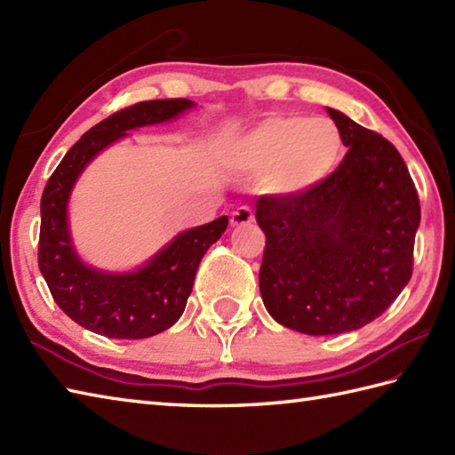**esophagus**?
<instances>
[{"instance_id":"34e87169","label":"esophagus","mask_w":455,"mask_h":455,"mask_svg":"<svg viewBox=\"0 0 455 455\" xmlns=\"http://www.w3.org/2000/svg\"><path fill=\"white\" fill-rule=\"evenodd\" d=\"M254 220V211L250 207H238L236 211H233L230 215V225L233 227H243V225H250Z\"/></svg>"}]
</instances>
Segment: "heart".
Instances as JSON below:
<instances>
[{
  "instance_id": "1",
  "label": "heart",
  "mask_w": 455,
  "mask_h": 455,
  "mask_svg": "<svg viewBox=\"0 0 455 455\" xmlns=\"http://www.w3.org/2000/svg\"><path fill=\"white\" fill-rule=\"evenodd\" d=\"M340 154L342 137L332 121L277 115L235 144L233 160L250 176H266L272 193L297 196L331 176Z\"/></svg>"
}]
</instances>
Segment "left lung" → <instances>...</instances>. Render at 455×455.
Returning <instances> with one entry per match:
<instances>
[{
    "label": "left lung",
    "instance_id": "obj_1",
    "mask_svg": "<svg viewBox=\"0 0 455 455\" xmlns=\"http://www.w3.org/2000/svg\"><path fill=\"white\" fill-rule=\"evenodd\" d=\"M347 147L331 176L297 196H262L259 293L279 324L311 336L357 331L412 275L420 203L407 164L381 134L336 109Z\"/></svg>",
    "mask_w": 455,
    "mask_h": 455
}]
</instances>
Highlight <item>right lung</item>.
Listing matches in <instances>:
<instances>
[{
	"label": "right lung",
	"mask_w": 455,
	"mask_h": 455,
	"mask_svg": "<svg viewBox=\"0 0 455 455\" xmlns=\"http://www.w3.org/2000/svg\"><path fill=\"white\" fill-rule=\"evenodd\" d=\"M193 105L183 98L154 100L113 113L66 152L46 181L41 199L38 267L56 305L95 334L140 340L170 328L186 308L201 258L227 230V217L189 228L131 274H105L85 266L68 233V197L90 160L127 131L170 121Z\"/></svg>",
	"instance_id": "add662e5"
}]
</instances>
